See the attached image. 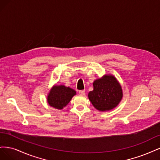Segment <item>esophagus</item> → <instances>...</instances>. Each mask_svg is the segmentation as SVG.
<instances>
[{"label":"esophagus","instance_id":"1","mask_svg":"<svg viewBox=\"0 0 160 160\" xmlns=\"http://www.w3.org/2000/svg\"><path fill=\"white\" fill-rule=\"evenodd\" d=\"M78 93H79V94L81 95V96H84V95L85 94V90H80V91L78 92Z\"/></svg>","mask_w":160,"mask_h":160}]
</instances>
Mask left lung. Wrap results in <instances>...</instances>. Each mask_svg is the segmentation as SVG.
Returning <instances> with one entry per match:
<instances>
[{
    "instance_id": "1",
    "label": "left lung",
    "mask_w": 160,
    "mask_h": 160,
    "mask_svg": "<svg viewBox=\"0 0 160 160\" xmlns=\"http://www.w3.org/2000/svg\"><path fill=\"white\" fill-rule=\"evenodd\" d=\"M93 86L94 90L89 92L88 98L96 109L109 111L119 104L123 92L121 85L114 76L104 75L96 80Z\"/></svg>"
}]
</instances>
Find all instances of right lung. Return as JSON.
Wrapping results in <instances>:
<instances>
[{
  "instance_id": "1",
  "label": "right lung",
  "mask_w": 160,
  "mask_h": 160,
  "mask_svg": "<svg viewBox=\"0 0 160 160\" xmlns=\"http://www.w3.org/2000/svg\"><path fill=\"white\" fill-rule=\"evenodd\" d=\"M76 94V91L70 87L64 85H55L50 90L47 101L50 106L61 110L68 104Z\"/></svg>"
}]
</instances>
